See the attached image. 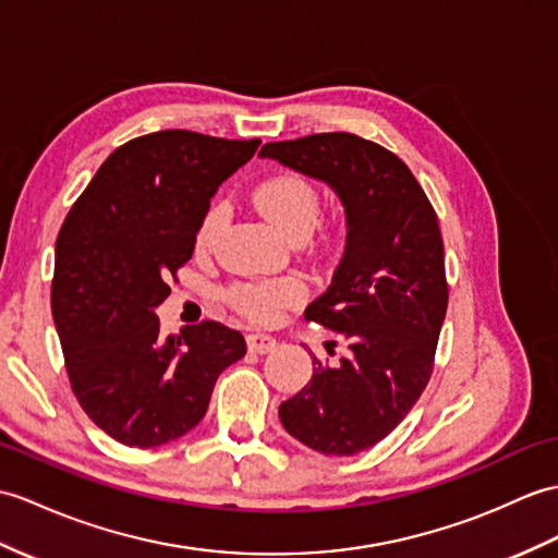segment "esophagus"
I'll return each mask as SVG.
<instances>
[{
  "mask_svg": "<svg viewBox=\"0 0 558 558\" xmlns=\"http://www.w3.org/2000/svg\"><path fill=\"white\" fill-rule=\"evenodd\" d=\"M247 347L254 354H268V352H274L278 342H276V338H270V335L252 332V335H247Z\"/></svg>",
  "mask_w": 558,
  "mask_h": 558,
  "instance_id": "34e87169",
  "label": "esophagus"
}]
</instances>
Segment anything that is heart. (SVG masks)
Here are the masks:
<instances>
[{"label": "heart", "instance_id": "heart-1", "mask_svg": "<svg viewBox=\"0 0 558 558\" xmlns=\"http://www.w3.org/2000/svg\"><path fill=\"white\" fill-rule=\"evenodd\" d=\"M254 204L270 223L278 226L282 232H288L290 238L308 235L320 216L318 190L311 185L306 178L294 173H282L264 180V183L254 190ZM223 223V206H211L197 230V247L209 250ZM302 294L304 288L300 280L276 278L240 282L230 290V300L247 316L256 320H268L278 314L280 306L302 300Z\"/></svg>", "mask_w": 558, "mask_h": 558}]
</instances>
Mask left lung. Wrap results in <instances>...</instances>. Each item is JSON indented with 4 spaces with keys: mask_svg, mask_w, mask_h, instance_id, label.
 <instances>
[{
    "mask_svg": "<svg viewBox=\"0 0 558 558\" xmlns=\"http://www.w3.org/2000/svg\"><path fill=\"white\" fill-rule=\"evenodd\" d=\"M258 157L326 183L344 209L342 258L306 318L340 332L349 354L314 359L278 416L308 449L352 457L390 435L430 380L449 300L437 216L404 161L352 133L268 142Z\"/></svg>",
    "mask_w": 558,
    "mask_h": 558,
    "instance_id": "8db88e82",
    "label": "left lung"
}]
</instances>
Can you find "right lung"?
<instances>
[{
    "label": "right lung",
    "mask_w": 558,
    "mask_h": 558,
    "mask_svg": "<svg viewBox=\"0 0 558 558\" xmlns=\"http://www.w3.org/2000/svg\"><path fill=\"white\" fill-rule=\"evenodd\" d=\"M258 145L190 131L135 137L63 220L51 316L77 401L116 442L151 449L190 433L218 375L247 354L242 335L216 320L163 338L157 308L214 194Z\"/></svg>",
    "instance_id": "1"
}]
</instances>
